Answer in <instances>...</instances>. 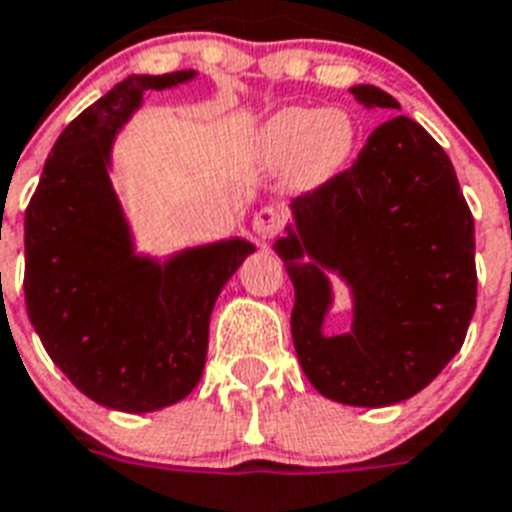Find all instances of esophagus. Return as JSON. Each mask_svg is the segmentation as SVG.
<instances>
[{"label":"esophagus","mask_w":512,"mask_h":512,"mask_svg":"<svg viewBox=\"0 0 512 512\" xmlns=\"http://www.w3.org/2000/svg\"><path fill=\"white\" fill-rule=\"evenodd\" d=\"M285 222H288V216H285L282 208L264 206L259 214L253 216V232H256L264 243H269V240H275V237L280 235Z\"/></svg>","instance_id":"esophagus-1"}]
</instances>
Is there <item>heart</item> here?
<instances>
[{"label": "heart", "mask_w": 512, "mask_h": 512, "mask_svg": "<svg viewBox=\"0 0 512 512\" xmlns=\"http://www.w3.org/2000/svg\"><path fill=\"white\" fill-rule=\"evenodd\" d=\"M357 124L338 108H282L256 134V155L272 169L293 166L304 185H322L349 166Z\"/></svg>", "instance_id": "1"}]
</instances>
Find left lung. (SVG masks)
<instances>
[{
  "label": "left lung",
  "instance_id": "1",
  "mask_svg": "<svg viewBox=\"0 0 512 512\" xmlns=\"http://www.w3.org/2000/svg\"><path fill=\"white\" fill-rule=\"evenodd\" d=\"M365 108L399 110L388 92L351 87ZM275 243L296 290L293 346L322 396L388 407L423 391L455 357L476 312V230L444 147L407 116L367 137L351 169L298 195ZM352 288L355 320L321 330L332 289Z\"/></svg>",
  "mask_w": 512,
  "mask_h": 512
}]
</instances>
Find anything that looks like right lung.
<instances>
[{"label":"right lung","instance_id":"right-lung-1","mask_svg":"<svg viewBox=\"0 0 512 512\" xmlns=\"http://www.w3.org/2000/svg\"><path fill=\"white\" fill-rule=\"evenodd\" d=\"M192 76H129L89 105L57 137L26 208L28 320L73 386L110 410H163L198 386L216 298L256 251L230 237L166 261L134 253L108 174L113 140L147 89Z\"/></svg>","mask_w":512,"mask_h":512}]
</instances>
